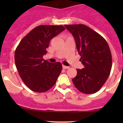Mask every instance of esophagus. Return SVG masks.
I'll use <instances>...</instances> for the list:
<instances>
[{
  "label": "esophagus",
  "mask_w": 123,
  "mask_h": 123,
  "mask_svg": "<svg viewBox=\"0 0 123 123\" xmlns=\"http://www.w3.org/2000/svg\"><path fill=\"white\" fill-rule=\"evenodd\" d=\"M69 68V67L65 66V65H62V68H63V69H68Z\"/></svg>",
  "instance_id": "esophagus-1"
}]
</instances>
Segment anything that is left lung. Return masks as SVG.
I'll return each instance as SVG.
<instances>
[{"instance_id": "left-lung-1", "label": "left lung", "mask_w": 123, "mask_h": 123, "mask_svg": "<svg viewBox=\"0 0 123 123\" xmlns=\"http://www.w3.org/2000/svg\"><path fill=\"white\" fill-rule=\"evenodd\" d=\"M65 27L74 37L84 65V68L77 69L73 83L81 93H95L106 82L111 70L112 55L108 44L102 36L85 25Z\"/></svg>"}]
</instances>
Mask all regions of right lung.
Wrapping results in <instances>:
<instances>
[{
  "label": "right lung",
  "instance_id": "obj_1",
  "mask_svg": "<svg viewBox=\"0 0 123 123\" xmlns=\"http://www.w3.org/2000/svg\"><path fill=\"white\" fill-rule=\"evenodd\" d=\"M62 25L36 27L19 42L15 52V62L25 85L33 91H48L55 84L62 67L59 62L43 59L50 40L65 30Z\"/></svg>",
  "mask_w": 123,
  "mask_h": 123
}]
</instances>
